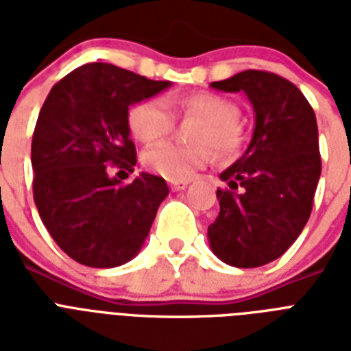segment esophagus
<instances>
[{
    "label": "esophagus",
    "mask_w": 351,
    "mask_h": 351,
    "mask_svg": "<svg viewBox=\"0 0 351 351\" xmlns=\"http://www.w3.org/2000/svg\"><path fill=\"white\" fill-rule=\"evenodd\" d=\"M169 186L173 191H184V189L189 186V182L187 180H169Z\"/></svg>",
    "instance_id": "obj_1"
}]
</instances>
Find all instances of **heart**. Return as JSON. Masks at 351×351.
Masks as SVG:
<instances>
[{
  "label": "heart",
  "instance_id": "b5f03b06",
  "mask_svg": "<svg viewBox=\"0 0 351 351\" xmlns=\"http://www.w3.org/2000/svg\"><path fill=\"white\" fill-rule=\"evenodd\" d=\"M171 104L184 117L200 120L191 132L195 143L164 142L149 147L142 156L149 171L167 180H186L213 160L211 147L222 156L239 151L242 129L237 104L213 93H195L175 98ZM127 123L140 142L153 143L169 134L175 125V114L164 98H147L129 109Z\"/></svg>",
  "mask_w": 351,
  "mask_h": 351
}]
</instances>
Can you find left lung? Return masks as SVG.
<instances>
[{"label":"left lung","mask_w":351,"mask_h":351,"mask_svg":"<svg viewBox=\"0 0 351 351\" xmlns=\"http://www.w3.org/2000/svg\"><path fill=\"white\" fill-rule=\"evenodd\" d=\"M211 87L242 90L255 111L245 153L224 173L217 189L220 213L208 228L209 245L234 267L275 261L302 233L321 178L315 112L282 76L244 71Z\"/></svg>","instance_id":"8db88e82"}]
</instances>
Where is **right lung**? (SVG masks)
I'll list each match as a JSON object with an SVG mask.
<instances>
[{"label":"right lung","instance_id":"1","mask_svg":"<svg viewBox=\"0 0 351 351\" xmlns=\"http://www.w3.org/2000/svg\"><path fill=\"white\" fill-rule=\"evenodd\" d=\"M111 63H85L51 89L32 134V191L41 222L60 247L89 267H117L138 255L169 187L132 171L129 106L167 89Z\"/></svg>","mask_w":351,"mask_h":351}]
</instances>
